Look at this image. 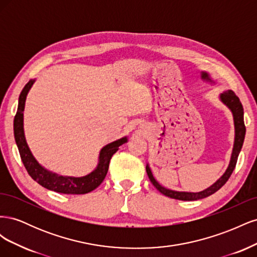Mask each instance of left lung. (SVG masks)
Wrapping results in <instances>:
<instances>
[{"label": "left lung", "instance_id": "obj_1", "mask_svg": "<svg viewBox=\"0 0 257 257\" xmlns=\"http://www.w3.org/2000/svg\"><path fill=\"white\" fill-rule=\"evenodd\" d=\"M221 102L226 106L228 109L232 113V119H234V126H235V139H234V146H232V151L230 155V161L229 164L225 170V173L217 179V180L209 186V188L200 191V192H183V191H175L165 188V186L161 185L157 179L153 177L152 170L149 166V164L146 165V170L148 177H149L150 181L152 184L157 188L158 191H160L162 194H164L165 196H168L170 198H175L179 200H198L203 199L205 197H208L212 195L213 193L219 191L222 186L226 183L228 178L230 177L232 170L235 169L236 163L238 160V155L241 151V148H242L243 142H244V136H245V126H244V121H243V107L241 105L240 99L231 90L224 91L221 93L219 96Z\"/></svg>", "mask_w": 257, "mask_h": 257}]
</instances>
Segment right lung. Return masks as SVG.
Wrapping results in <instances>:
<instances>
[{
    "mask_svg": "<svg viewBox=\"0 0 257 257\" xmlns=\"http://www.w3.org/2000/svg\"><path fill=\"white\" fill-rule=\"evenodd\" d=\"M35 80L36 79H31L21 91L17 113L15 115L14 120L15 141H16L23 165H25L29 175L32 177L33 180L47 190L62 194H85L95 190L103 182L107 175L112 155L119 150L120 146L127 143V136L116 139V141L104 146L99 151L96 167L85 176H62L45 168L38 163V161L34 158L33 153L31 152L25 135V127H23V111H25L26 99Z\"/></svg>",
    "mask_w": 257,
    "mask_h": 257,
    "instance_id": "add662e5",
    "label": "right lung"
}]
</instances>
